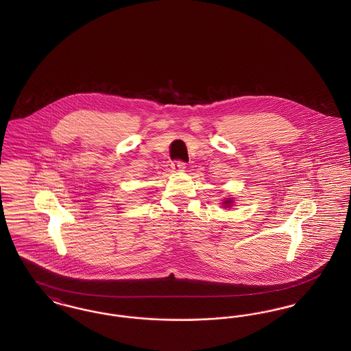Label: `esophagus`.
Masks as SVG:
<instances>
[{
	"mask_svg": "<svg viewBox=\"0 0 351 351\" xmlns=\"http://www.w3.org/2000/svg\"><path fill=\"white\" fill-rule=\"evenodd\" d=\"M172 169H173L175 172L184 171V169H185V163L182 162V160H176V162H173V163H172Z\"/></svg>",
	"mask_w": 351,
	"mask_h": 351,
	"instance_id": "obj_1",
	"label": "esophagus"
}]
</instances>
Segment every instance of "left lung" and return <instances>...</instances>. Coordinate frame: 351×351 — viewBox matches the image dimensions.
<instances>
[{
	"instance_id": "obj_1",
	"label": "left lung",
	"mask_w": 351,
	"mask_h": 351,
	"mask_svg": "<svg viewBox=\"0 0 351 351\" xmlns=\"http://www.w3.org/2000/svg\"><path fill=\"white\" fill-rule=\"evenodd\" d=\"M222 204L225 205V208H230V205L233 204V200H232V199H228V200L223 201Z\"/></svg>"
}]
</instances>
